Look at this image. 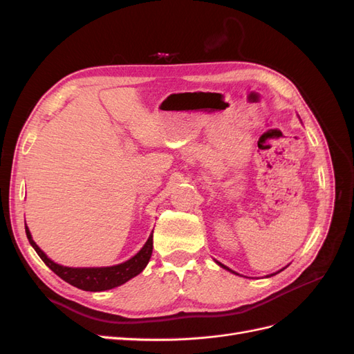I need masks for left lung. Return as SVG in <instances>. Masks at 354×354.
I'll use <instances>...</instances> for the list:
<instances>
[{
	"label": "left lung",
	"mask_w": 354,
	"mask_h": 354,
	"mask_svg": "<svg viewBox=\"0 0 354 354\" xmlns=\"http://www.w3.org/2000/svg\"><path fill=\"white\" fill-rule=\"evenodd\" d=\"M217 263H218V261H217ZM218 266H221V267H223V269H226V270H229V272H232V270H230V269H229V267H226V266H223V264H221V263H218ZM232 273H234V272H232ZM236 274H238V273H236ZM273 274H276V273H273ZM273 274H269V276H273ZM269 276H267V277H269Z\"/></svg>",
	"instance_id": "1"
}]
</instances>
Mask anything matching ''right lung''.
I'll list each match as a JSON object with an SVG mask.
<instances>
[{
	"mask_svg": "<svg viewBox=\"0 0 354 354\" xmlns=\"http://www.w3.org/2000/svg\"><path fill=\"white\" fill-rule=\"evenodd\" d=\"M25 230L29 243L34 246V250L41 257V260L44 261L53 272L59 277H62L65 282L71 283L72 286H77L82 289V291L91 292L106 291V289L116 288L125 283L127 281H130L131 277L137 276L138 273H142L149 260H151L153 250V234L151 233V236H149L143 248L125 263L111 267H65L51 261L48 257L39 250V246L34 242V239H32L28 226H25Z\"/></svg>",
	"mask_w": 354,
	"mask_h": 354,
	"instance_id": "1",
	"label": "right lung"
}]
</instances>
